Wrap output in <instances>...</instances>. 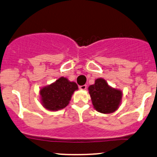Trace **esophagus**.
<instances>
[{"mask_svg":"<svg viewBox=\"0 0 157 157\" xmlns=\"http://www.w3.org/2000/svg\"><path fill=\"white\" fill-rule=\"evenodd\" d=\"M79 88H80L81 90H86V84H84V85H82V86H79Z\"/></svg>","mask_w":157,"mask_h":157,"instance_id":"obj_1","label":"esophagus"}]
</instances>
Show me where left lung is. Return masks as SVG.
I'll list each match as a JSON object with an SVG mask.
<instances>
[{"label": "left lung", "mask_w": 157, "mask_h": 157, "mask_svg": "<svg viewBox=\"0 0 157 157\" xmlns=\"http://www.w3.org/2000/svg\"><path fill=\"white\" fill-rule=\"evenodd\" d=\"M88 90L94 108L98 112L109 114L117 109L122 98V92L109 86L104 79H96Z\"/></svg>", "instance_id": "1"}]
</instances>
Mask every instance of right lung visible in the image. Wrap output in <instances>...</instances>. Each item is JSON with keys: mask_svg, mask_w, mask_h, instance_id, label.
Returning <instances> with one entry per match:
<instances>
[{"mask_svg": "<svg viewBox=\"0 0 157 157\" xmlns=\"http://www.w3.org/2000/svg\"><path fill=\"white\" fill-rule=\"evenodd\" d=\"M78 86L67 78L61 77L51 85L42 88L40 93L43 106L51 111L62 109L67 106Z\"/></svg>", "mask_w": 157, "mask_h": 157, "instance_id": "obj_1", "label": "right lung"}]
</instances>
